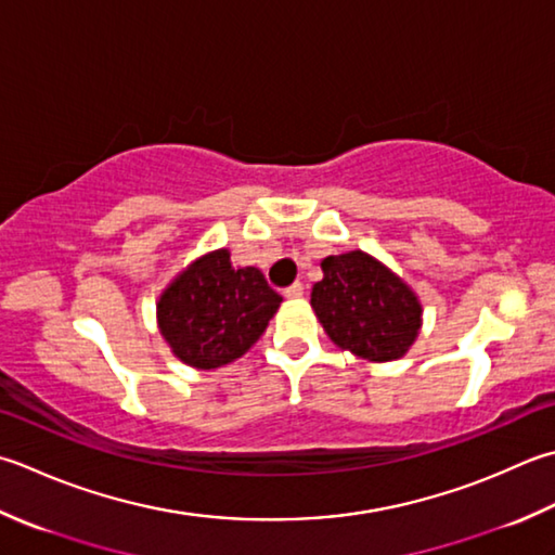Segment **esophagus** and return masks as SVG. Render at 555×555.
Wrapping results in <instances>:
<instances>
[{"instance_id": "esophagus-1", "label": "esophagus", "mask_w": 555, "mask_h": 555, "mask_svg": "<svg viewBox=\"0 0 555 555\" xmlns=\"http://www.w3.org/2000/svg\"><path fill=\"white\" fill-rule=\"evenodd\" d=\"M302 291H306V286H302L300 281H296V284H291V286L284 291V296H286V298H300Z\"/></svg>"}]
</instances>
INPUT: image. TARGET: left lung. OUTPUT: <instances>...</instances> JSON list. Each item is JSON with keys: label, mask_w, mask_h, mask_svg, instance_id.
<instances>
[{"label": "left lung", "mask_w": 555, "mask_h": 555, "mask_svg": "<svg viewBox=\"0 0 555 555\" xmlns=\"http://www.w3.org/2000/svg\"><path fill=\"white\" fill-rule=\"evenodd\" d=\"M312 308L330 339L367 361H395L421 330V302L404 281L371 255L346 253L322 259Z\"/></svg>", "instance_id": "1"}]
</instances>
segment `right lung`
Wrapping results in <instances>:
<instances>
[{
    "mask_svg": "<svg viewBox=\"0 0 555 555\" xmlns=\"http://www.w3.org/2000/svg\"><path fill=\"white\" fill-rule=\"evenodd\" d=\"M281 296L255 267L235 269L228 249L190 264L158 300V327L182 363H233L264 334Z\"/></svg>",
    "mask_w": 555,
    "mask_h": 555,
    "instance_id": "right-lung-1",
    "label": "right lung"
}]
</instances>
